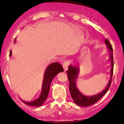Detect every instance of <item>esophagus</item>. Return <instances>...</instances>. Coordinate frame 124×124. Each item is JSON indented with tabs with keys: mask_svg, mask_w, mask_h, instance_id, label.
I'll use <instances>...</instances> for the list:
<instances>
[{
	"mask_svg": "<svg viewBox=\"0 0 124 124\" xmlns=\"http://www.w3.org/2000/svg\"><path fill=\"white\" fill-rule=\"evenodd\" d=\"M68 65H69V62H68V61H64L63 63H62V66H63V68L64 69V70H66L67 69H68Z\"/></svg>",
	"mask_w": 124,
	"mask_h": 124,
	"instance_id": "obj_1",
	"label": "esophagus"
}]
</instances>
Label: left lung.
I'll list each match as a JSON object with an SVG mask.
<instances>
[{
    "mask_svg": "<svg viewBox=\"0 0 124 124\" xmlns=\"http://www.w3.org/2000/svg\"><path fill=\"white\" fill-rule=\"evenodd\" d=\"M105 43H106L108 49L110 52L109 58L111 60V68L110 69V79L108 81V85L106 86V87L103 91L96 94L93 95V96H86V95L81 93L76 86V80L78 76L77 68L71 65L69 66V69L67 70V75H68V80L69 82V90H70L71 97L73 99L75 103L78 106L87 107L94 104L96 102H97L98 100L100 99L109 89V86L111 83L112 74H113V49H112L111 45L107 39H105Z\"/></svg>",
    "mask_w": 124,
    "mask_h": 124,
    "instance_id": "left-lung-1",
    "label": "left lung"
}]
</instances>
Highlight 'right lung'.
<instances>
[{
  "label": "right lung",
  "instance_id": "1",
  "mask_svg": "<svg viewBox=\"0 0 124 124\" xmlns=\"http://www.w3.org/2000/svg\"><path fill=\"white\" fill-rule=\"evenodd\" d=\"M16 41V39L15 42ZM12 52H10V56H12ZM63 72V69L61 63L58 62H54L49 64L46 68L45 73L44 75L43 82H42V89H41V93L37 99L31 101H26L22 100L23 102L25 104L30 106L39 107L43 104L46 98L48 96L49 89H50V85L52 80L59 72Z\"/></svg>",
  "mask_w": 124,
  "mask_h": 124
}]
</instances>
